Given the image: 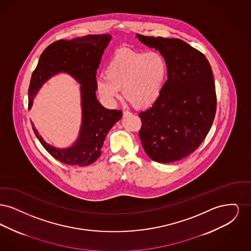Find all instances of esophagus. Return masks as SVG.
<instances>
[{
  "instance_id": "esophagus-1",
  "label": "esophagus",
  "mask_w": 251,
  "mask_h": 251,
  "mask_svg": "<svg viewBox=\"0 0 251 251\" xmlns=\"http://www.w3.org/2000/svg\"><path fill=\"white\" fill-rule=\"evenodd\" d=\"M131 112H129V111H126V110H124V111H123V116H124V117L129 116V115H131Z\"/></svg>"
}]
</instances>
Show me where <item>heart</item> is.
<instances>
[{"mask_svg":"<svg viewBox=\"0 0 251 251\" xmlns=\"http://www.w3.org/2000/svg\"><path fill=\"white\" fill-rule=\"evenodd\" d=\"M105 75L97 81V90L104 101L115 103L122 88L124 99L133 107H148L162 93L167 60L157 50H119L109 60Z\"/></svg>","mask_w":251,"mask_h":251,"instance_id":"heart-1","label":"heart"}]
</instances>
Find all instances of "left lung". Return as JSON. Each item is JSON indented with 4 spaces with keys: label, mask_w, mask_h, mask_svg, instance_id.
<instances>
[{
    "label": "left lung",
    "mask_w": 251,
    "mask_h": 251,
    "mask_svg": "<svg viewBox=\"0 0 251 251\" xmlns=\"http://www.w3.org/2000/svg\"><path fill=\"white\" fill-rule=\"evenodd\" d=\"M138 39L167 63V80L153 105L141 112L139 137L153 161L167 164L191 154L210 131L216 112L215 80L202 52L179 38Z\"/></svg>",
    "instance_id": "left-lung-1"
}]
</instances>
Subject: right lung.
Here are the masks:
<instances>
[{
  "label": "right lung",
  "instance_id": "obj_1",
  "mask_svg": "<svg viewBox=\"0 0 251 251\" xmlns=\"http://www.w3.org/2000/svg\"><path fill=\"white\" fill-rule=\"evenodd\" d=\"M110 40V35H88L55 41L43 50L32 74L28 89L29 109L41 85L58 72L71 74L82 84L83 121L80 135L73 146L65 150L55 149L46 143L33 127L44 149L64 164L84 167L94 163L100 156L108 131L122 117L120 110L103 107L96 97L97 70Z\"/></svg>",
  "mask_w": 251,
  "mask_h": 251
}]
</instances>
